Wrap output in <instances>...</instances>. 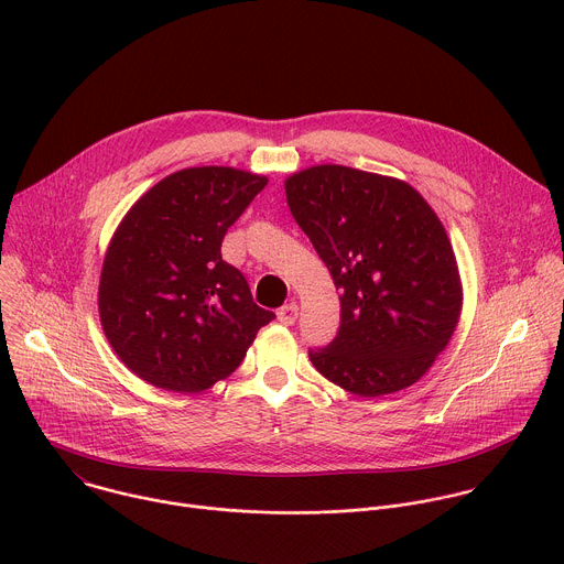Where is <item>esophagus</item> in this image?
<instances>
[{"mask_svg":"<svg viewBox=\"0 0 564 564\" xmlns=\"http://www.w3.org/2000/svg\"><path fill=\"white\" fill-rule=\"evenodd\" d=\"M276 316H279V321L283 326H292L294 321H296V316H299V305L294 303V301H290V303H285L279 312H276Z\"/></svg>","mask_w":564,"mask_h":564,"instance_id":"obj_1","label":"esophagus"}]
</instances>
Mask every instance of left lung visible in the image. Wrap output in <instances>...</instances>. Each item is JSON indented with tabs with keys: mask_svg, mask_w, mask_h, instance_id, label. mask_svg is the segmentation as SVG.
<instances>
[{
	"mask_svg": "<svg viewBox=\"0 0 564 564\" xmlns=\"http://www.w3.org/2000/svg\"><path fill=\"white\" fill-rule=\"evenodd\" d=\"M290 212L341 292L337 337L314 368L359 397L413 386L451 341L462 283L451 240L409 183L344 165L285 181Z\"/></svg>",
	"mask_w": 564,
	"mask_h": 564,
	"instance_id": "left-lung-1",
	"label": "left lung"
}]
</instances>
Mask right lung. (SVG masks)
Wrapping results in <instances>:
<instances>
[{"label":"right lung","instance_id":"obj_1","mask_svg":"<svg viewBox=\"0 0 564 564\" xmlns=\"http://www.w3.org/2000/svg\"><path fill=\"white\" fill-rule=\"evenodd\" d=\"M268 185L231 167L181 170L118 225L100 276L102 330L140 379L200 392L229 377L274 312L223 261L227 229Z\"/></svg>","mask_w":564,"mask_h":564}]
</instances>
